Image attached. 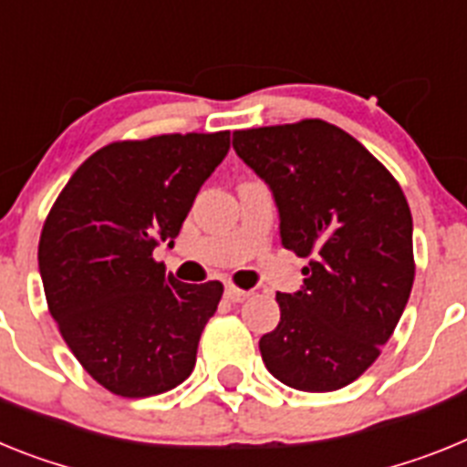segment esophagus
Segmentation results:
<instances>
[{
  "label": "esophagus",
  "mask_w": 467,
  "mask_h": 467,
  "mask_svg": "<svg viewBox=\"0 0 467 467\" xmlns=\"http://www.w3.org/2000/svg\"><path fill=\"white\" fill-rule=\"evenodd\" d=\"M225 298H228L230 303H244L246 298H249V294L234 289V286H228V289H225Z\"/></svg>",
  "instance_id": "esophagus-1"
}]
</instances>
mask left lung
<instances>
[{"mask_svg": "<svg viewBox=\"0 0 467 467\" xmlns=\"http://www.w3.org/2000/svg\"><path fill=\"white\" fill-rule=\"evenodd\" d=\"M239 160L273 190L284 249L307 258L303 286L277 294L263 362L306 392L346 388L380 355L413 286V223L392 173L322 119L233 133Z\"/></svg>", "mask_w": 467, "mask_h": 467, "instance_id": "left-lung-1", "label": "left lung"}]
</instances>
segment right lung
<instances>
[{
    "mask_svg": "<svg viewBox=\"0 0 467 467\" xmlns=\"http://www.w3.org/2000/svg\"><path fill=\"white\" fill-rule=\"evenodd\" d=\"M228 150L230 131L105 145L48 211L37 254L48 312L105 390L136 400L192 374L223 284L178 282L152 251L173 244Z\"/></svg>",
    "mask_w": 467,
    "mask_h": 467,
    "instance_id": "obj_1",
    "label": "right lung"
}]
</instances>
